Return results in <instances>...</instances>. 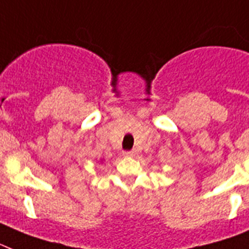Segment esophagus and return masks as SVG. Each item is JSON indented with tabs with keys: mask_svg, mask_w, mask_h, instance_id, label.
Returning a JSON list of instances; mask_svg holds the SVG:
<instances>
[{
	"mask_svg": "<svg viewBox=\"0 0 249 249\" xmlns=\"http://www.w3.org/2000/svg\"><path fill=\"white\" fill-rule=\"evenodd\" d=\"M124 154L126 157H135V154L137 153H135V150H129V152H125Z\"/></svg>",
	"mask_w": 249,
	"mask_h": 249,
	"instance_id": "esophagus-1",
	"label": "esophagus"
}]
</instances>
